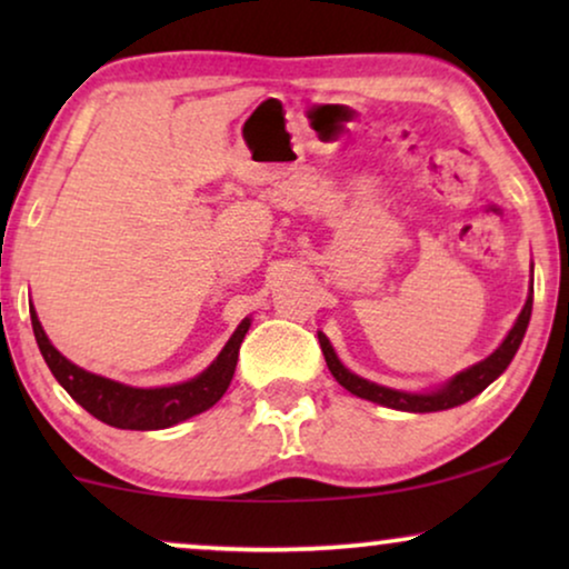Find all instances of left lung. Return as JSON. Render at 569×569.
I'll use <instances>...</instances> for the list:
<instances>
[{
    "label": "left lung",
    "mask_w": 569,
    "mask_h": 569,
    "mask_svg": "<svg viewBox=\"0 0 569 569\" xmlns=\"http://www.w3.org/2000/svg\"><path fill=\"white\" fill-rule=\"evenodd\" d=\"M531 308H533V287H531V292H528L523 310H520L516 323H512V329L508 331V337L502 339V345L497 347L492 355L485 357V360L477 365H471V368L456 372V376L448 378L442 386L432 388V391H422V393L399 391V388L372 383V380L357 376V372L349 370L347 365L339 360L326 333L318 331V341H321V352L326 357V365H329L331 376L337 378V383L345 386L349 393L360 396V399H365V401L380 403V407L396 409V411H415V415H427V411H442V409L461 407V403L471 401L473 396H479L489 383H492V380H497L505 370H508V365L512 362V357H516V352H518L520 341H523V337H526L528 321H531Z\"/></svg>",
    "instance_id": "left-lung-1"
}]
</instances>
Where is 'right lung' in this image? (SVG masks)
<instances>
[{"label": "right lung", "mask_w": 569, "mask_h": 569, "mask_svg": "<svg viewBox=\"0 0 569 569\" xmlns=\"http://www.w3.org/2000/svg\"><path fill=\"white\" fill-rule=\"evenodd\" d=\"M30 323H33V333L41 349L46 365L59 380V386L80 403L84 411L100 422L119 427V430H166L183 419H191L214 407L228 391L232 372L238 365L240 341L251 329V318H243L238 329L232 331L228 345L222 352L214 357L207 370H201L197 378L183 380V383L173 386H158V388H139L127 386L119 380H111L98 372H90L67 360L57 347L46 337L41 321H38L36 308H30Z\"/></svg>", "instance_id": "right-lung-1"}]
</instances>
